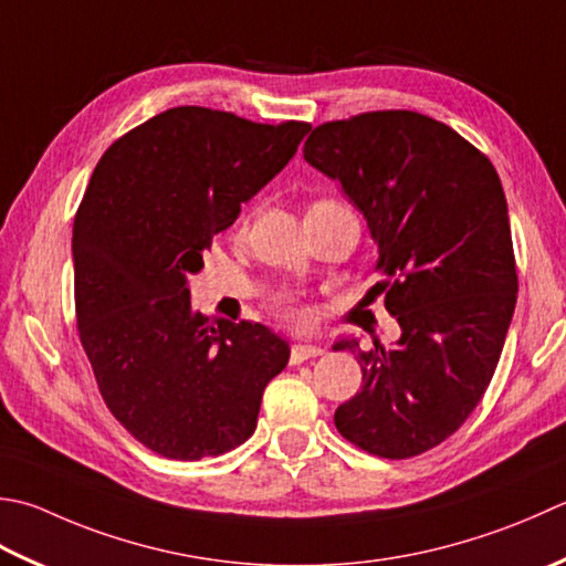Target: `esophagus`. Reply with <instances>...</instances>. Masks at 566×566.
Instances as JSON below:
<instances>
[{
    "mask_svg": "<svg viewBox=\"0 0 566 566\" xmlns=\"http://www.w3.org/2000/svg\"><path fill=\"white\" fill-rule=\"evenodd\" d=\"M321 353H324V348L316 346V343H294L290 360H292V363H304V360H308V358L321 356Z\"/></svg>",
    "mask_w": 566,
    "mask_h": 566,
    "instance_id": "34e87169",
    "label": "esophagus"
}]
</instances>
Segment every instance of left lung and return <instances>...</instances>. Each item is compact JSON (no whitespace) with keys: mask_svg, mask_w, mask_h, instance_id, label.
I'll use <instances>...</instances> for the list:
<instances>
[{"mask_svg":"<svg viewBox=\"0 0 566 566\" xmlns=\"http://www.w3.org/2000/svg\"><path fill=\"white\" fill-rule=\"evenodd\" d=\"M304 159L340 184L375 245L385 308L400 338H338L363 370L334 422L382 459L417 457L451 437L489 387L511 328L517 272L493 164L459 132L409 109L326 122Z\"/></svg>","mask_w":566,"mask_h":566,"instance_id":"8db88e82","label":"left lung"}]
</instances>
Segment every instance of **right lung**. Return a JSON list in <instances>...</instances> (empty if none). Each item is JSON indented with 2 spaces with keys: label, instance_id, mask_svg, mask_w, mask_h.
Listing matches in <instances>:
<instances>
[{
  "label": "right lung",
  "instance_id": "right-lung-1",
  "mask_svg": "<svg viewBox=\"0 0 566 566\" xmlns=\"http://www.w3.org/2000/svg\"><path fill=\"white\" fill-rule=\"evenodd\" d=\"M308 129L174 107L95 166L73 226L77 331L109 412L166 459L240 447L264 387L290 363V343L270 326L196 312L188 284L213 235L292 161Z\"/></svg>",
  "mask_w": 566,
  "mask_h": 566
}]
</instances>
